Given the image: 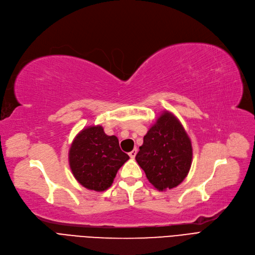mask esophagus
<instances>
[{
    "label": "esophagus",
    "instance_id": "obj_1",
    "mask_svg": "<svg viewBox=\"0 0 255 255\" xmlns=\"http://www.w3.org/2000/svg\"><path fill=\"white\" fill-rule=\"evenodd\" d=\"M136 154H137V148L132 149V150L128 153V155H129L130 158H134V156H136Z\"/></svg>",
    "mask_w": 255,
    "mask_h": 255
}]
</instances>
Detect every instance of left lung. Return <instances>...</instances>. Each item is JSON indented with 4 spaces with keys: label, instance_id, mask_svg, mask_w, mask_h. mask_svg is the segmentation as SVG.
I'll return each instance as SVG.
<instances>
[{
    "label": "left lung",
    "instance_id": "left-lung-1",
    "mask_svg": "<svg viewBox=\"0 0 255 255\" xmlns=\"http://www.w3.org/2000/svg\"><path fill=\"white\" fill-rule=\"evenodd\" d=\"M136 160L156 189L180 184L191 167V141L178 118L163 111L144 136Z\"/></svg>",
    "mask_w": 255,
    "mask_h": 255
}]
</instances>
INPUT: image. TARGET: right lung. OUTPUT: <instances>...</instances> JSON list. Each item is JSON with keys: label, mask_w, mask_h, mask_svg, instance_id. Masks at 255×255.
Masks as SVG:
<instances>
[{"label": "right lung", "mask_w": 255, "mask_h": 255, "mask_svg": "<svg viewBox=\"0 0 255 255\" xmlns=\"http://www.w3.org/2000/svg\"><path fill=\"white\" fill-rule=\"evenodd\" d=\"M128 158L119 147L117 137L107 136L101 126L83 128L69 150V164L75 179L95 191L109 188L117 171Z\"/></svg>", "instance_id": "add662e5"}]
</instances>
